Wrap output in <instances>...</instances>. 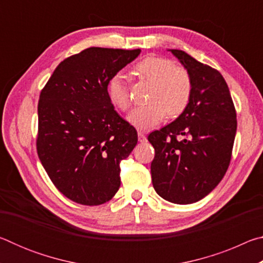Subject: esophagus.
I'll return each instance as SVG.
<instances>
[{"mask_svg":"<svg viewBox=\"0 0 263 263\" xmlns=\"http://www.w3.org/2000/svg\"><path fill=\"white\" fill-rule=\"evenodd\" d=\"M138 139H139L140 142H145L146 140V136H145V132L144 131H138Z\"/></svg>","mask_w":263,"mask_h":263,"instance_id":"1","label":"esophagus"}]
</instances>
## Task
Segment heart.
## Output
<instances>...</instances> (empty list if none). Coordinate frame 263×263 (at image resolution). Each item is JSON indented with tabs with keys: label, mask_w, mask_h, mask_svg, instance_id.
Masks as SVG:
<instances>
[{
	"label": "heart",
	"mask_w": 263,
	"mask_h": 263,
	"mask_svg": "<svg viewBox=\"0 0 263 263\" xmlns=\"http://www.w3.org/2000/svg\"><path fill=\"white\" fill-rule=\"evenodd\" d=\"M138 77L152 83L149 103L136 106L127 115V122L138 130H149L161 123L168 112L175 117L186 109L193 95V79L188 69L175 66L164 57L149 55L135 66ZM110 103L124 111L130 105V96L125 77L116 73L106 87Z\"/></svg>",
	"instance_id": "1"
}]
</instances>
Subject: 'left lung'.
<instances>
[{
	"label": "left lung",
	"mask_w": 263,
	"mask_h": 263,
	"mask_svg": "<svg viewBox=\"0 0 263 263\" xmlns=\"http://www.w3.org/2000/svg\"><path fill=\"white\" fill-rule=\"evenodd\" d=\"M193 79V95L174 122L149 133L155 155L152 183L163 199L190 204L224 177L232 157L237 112L228 83L217 69L181 50H169Z\"/></svg>",
	"instance_id": "obj_1"
}]
</instances>
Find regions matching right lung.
I'll use <instances>...</instances> for the list:
<instances>
[{"mask_svg": "<svg viewBox=\"0 0 263 263\" xmlns=\"http://www.w3.org/2000/svg\"><path fill=\"white\" fill-rule=\"evenodd\" d=\"M140 50L89 47L61 61L38 102L37 153L62 195L82 205L110 201L121 163L138 141L136 128L110 103V78Z\"/></svg>", "mask_w": 263, "mask_h": 263, "instance_id": "add662e5", "label": "right lung"}]
</instances>
